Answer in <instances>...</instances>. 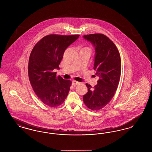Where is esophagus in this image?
Instances as JSON below:
<instances>
[{"instance_id": "obj_1", "label": "esophagus", "mask_w": 152, "mask_h": 152, "mask_svg": "<svg viewBox=\"0 0 152 152\" xmlns=\"http://www.w3.org/2000/svg\"><path fill=\"white\" fill-rule=\"evenodd\" d=\"M80 82H78V81H73L72 83V84L73 86H76V85H78V84H79Z\"/></svg>"}]
</instances>
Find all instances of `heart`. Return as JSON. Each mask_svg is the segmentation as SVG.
Segmentation results:
<instances>
[{"instance_id": "heart-1", "label": "heart", "mask_w": 152, "mask_h": 152, "mask_svg": "<svg viewBox=\"0 0 152 152\" xmlns=\"http://www.w3.org/2000/svg\"><path fill=\"white\" fill-rule=\"evenodd\" d=\"M85 49H88V50H89L88 48H83L82 50H85Z\"/></svg>"}]
</instances>
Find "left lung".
Returning <instances> with one entry per match:
<instances>
[{"instance_id":"8db88e82","label":"left lung","mask_w":152,"mask_h":152,"mask_svg":"<svg viewBox=\"0 0 152 152\" xmlns=\"http://www.w3.org/2000/svg\"><path fill=\"white\" fill-rule=\"evenodd\" d=\"M83 37L94 47V69L99 77L94 87L86 84L88 92L83 96V101L88 108L98 110L109 104L115 95L121 76V58L116 45L105 35L94 34Z\"/></svg>"}]
</instances>
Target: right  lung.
Masks as SVG:
<instances>
[{
  "label": "right lung",
  "instance_id": "right-lung-1",
  "mask_svg": "<svg viewBox=\"0 0 152 152\" xmlns=\"http://www.w3.org/2000/svg\"><path fill=\"white\" fill-rule=\"evenodd\" d=\"M79 35L44 36L31 52L28 73L29 81L35 94L46 105L56 107L65 101L72 82L57 76L64 51Z\"/></svg>",
  "mask_w": 152,
  "mask_h": 152
}]
</instances>
